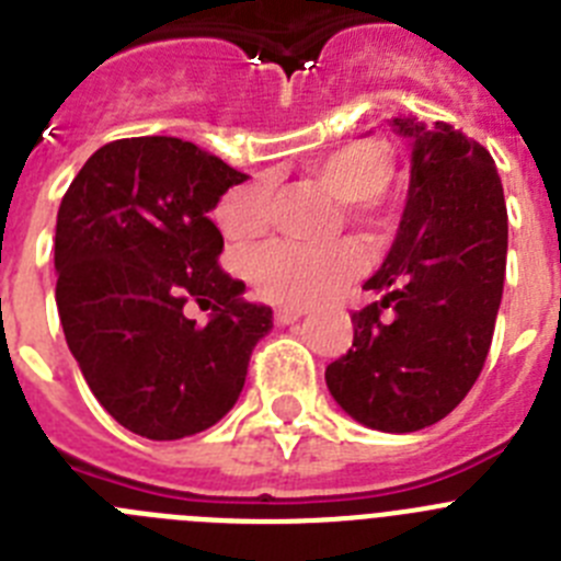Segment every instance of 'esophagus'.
Returning <instances> with one entry per match:
<instances>
[{
  "instance_id": "1",
  "label": "esophagus",
  "mask_w": 561,
  "mask_h": 561,
  "mask_svg": "<svg viewBox=\"0 0 561 561\" xmlns=\"http://www.w3.org/2000/svg\"><path fill=\"white\" fill-rule=\"evenodd\" d=\"M304 314H306L304 306H277V309H275V320L280 325L295 323V320H300Z\"/></svg>"
}]
</instances>
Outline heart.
<instances>
[{
    "mask_svg": "<svg viewBox=\"0 0 561 561\" xmlns=\"http://www.w3.org/2000/svg\"><path fill=\"white\" fill-rule=\"evenodd\" d=\"M393 151L388 142L365 137L320 153L306 162V173L331 196L348 202V213L359 221L379 225L385 219V187L393 176ZM270 182L250 180L225 193L216 205V221L225 236L247 241L270 225ZM365 266V252L351 238L323 247L297 241H270L247 257L252 284L275 304H314L336 286L351 280Z\"/></svg>",
    "mask_w": 561,
    "mask_h": 561,
    "instance_id": "heart-1",
    "label": "heart"
}]
</instances>
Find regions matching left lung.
<instances>
[{
  "mask_svg": "<svg viewBox=\"0 0 561 561\" xmlns=\"http://www.w3.org/2000/svg\"><path fill=\"white\" fill-rule=\"evenodd\" d=\"M413 146L399 232L351 314L354 345L325 368L351 419L415 433L453 413L478 381L505 280L508 213L492 153L449 123L393 117Z\"/></svg>",
  "mask_w": 561,
  "mask_h": 561,
  "instance_id": "1",
  "label": "left lung"
}]
</instances>
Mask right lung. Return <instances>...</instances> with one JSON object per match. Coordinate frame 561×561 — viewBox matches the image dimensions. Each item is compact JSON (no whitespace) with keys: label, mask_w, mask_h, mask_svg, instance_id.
Listing matches in <instances>:
<instances>
[{"label":"right lung","mask_w":561,"mask_h":561,"mask_svg":"<svg viewBox=\"0 0 561 561\" xmlns=\"http://www.w3.org/2000/svg\"><path fill=\"white\" fill-rule=\"evenodd\" d=\"M247 173L176 137L98 148L64 193L56 304L64 336L106 413L151 440L196 435L244 388L270 306L241 300L219 266L225 238L207 213ZM187 299L216 302L211 323Z\"/></svg>","instance_id":"obj_1"}]
</instances>
